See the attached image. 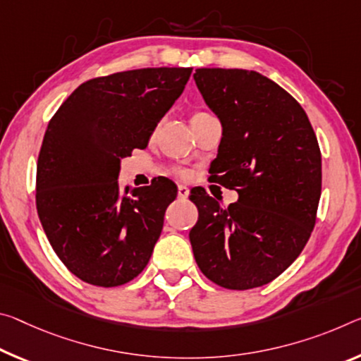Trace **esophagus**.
<instances>
[{
	"label": "esophagus",
	"instance_id": "34e87169",
	"mask_svg": "<svg viewBox=\"0 0 361 361\" xmlns=\"http://www.w3.org/2000/svg\"><path fill=\"white\" fill-rule=\"evenodd\" d=\"M188 196H190V190H188L186 186L180 185L178 186V199H183V201H185V199H188Z\"/></svg>",
	"mask_w": 361,
	"mask_h": 361
}]
</instances>
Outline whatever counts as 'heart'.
Here are the masks:
<instances>
[{"label": "heart", "instance_id": "1", "mask_svg": "<svg viewBox=\"0 0 361 361\" xmlns=\"http://www.w3.org/2000/svg\"><path fill=\"white\" fill-rule=\"evenodd\" d=\"M204 116H209V114H205V112H196L192 116V118L191 120H194V118H199V117H204ZM173 173H176L178 176H183V178H185L186 176V171L185 170H181V169H175L173 170Z\"/></svg>", "mask_w": 361, "mask_h": 361}]
</instances>
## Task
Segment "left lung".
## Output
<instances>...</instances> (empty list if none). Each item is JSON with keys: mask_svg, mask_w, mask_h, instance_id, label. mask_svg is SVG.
Masks as SVG:
<instances>
[{"mask_svg": "<svg viewBox=\"0 0 361 361\" xmlns=\"http://www.w3.org/2000/svg\"><path fill=\"white\" fill-rule=\"evenodd\" d=\"M194 80L223 128L209 171L239 194L225 207L202 190L191 192L194 259L221 288H260L300 255L313 231L322 196L317 135L299 102L259 72L197 68Z\"/></svg>", "mask_w": 361, "mask_h": 361, "instance_id": "obj_1", "label": "left lung"}]
</instances>
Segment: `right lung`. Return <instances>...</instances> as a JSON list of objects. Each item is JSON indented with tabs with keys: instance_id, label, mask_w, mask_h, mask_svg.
Listing matches in <instances>:
<instances>
[{
	"instance_id": "obj_1",
	"label": "right lung",
	"mask_w": 361,
	"mask_h": 361,
	"mask_svg": "<svg viewBox=\"0 0 361 361\" xmlns=\"http://www.w3.org/2000/svg\"><path fill=\"white\" fill-rule=\"evenodd\" d=\"M191 67H156L91 78L49 120L37 165V210L56 255L82 281L116 288L152 255L176 186L120 190V160L145 149L180 98Z\"/></svg>"
}]
</instances>
